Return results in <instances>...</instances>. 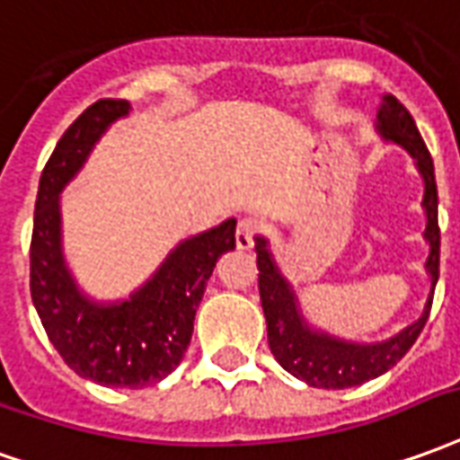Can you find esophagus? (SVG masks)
Wrapping results in <instances>:
<instances>
[{
  "instance_id": "1",
  "label": "esophagus",
  "mask_w": 460,
  "mask_h": 460,
  "mask_svg": "<svg viewBox=\"0 0 460 460\" xmlns=\"http://www.w3.org/2000/svg\"><path fill=\"white\" fill-rule=\"evenodd\" d=\"M253 236H256V221L241 219L239 226H236V246H239L241 252L252 249V246H253Z\"/></svg>"
}]
</instances>
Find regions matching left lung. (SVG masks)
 Masks as SVG:
<instances>
[{
	"mask_svg": "<svg viewBox=\"0 0 460 460\" xmlns=\"http://www.w3.org/2000/svg\"><path fill=\"white\" fill-rule=\"evenodd\" d=\"M376 129L386 141L401 144L413 156L423 176V211H426V231L423 239L429 241V259L426 271L431 276V294L420 311L419 321L398 331L386 341L356 343L336 339L326 331L311 329L298 308L296 294L284 274L279 271L269 241L256 236V266H259V294L269 331V349L274 358L291 376L306 381L314 388H351L361 386L376 376L386 374L388 368L406 356L413 341L429 321L433 288L438 281V256H441V231H438V189L433 174V159L426 144L420 139L419 127L409 114V109L396 96L384 94L381 109L376 114Z\"/></svg>",
	"mask_w": 460,
	"mask_h": 460,
	"instance_id": "1",
	"label": "left lung"
}]
</instances>
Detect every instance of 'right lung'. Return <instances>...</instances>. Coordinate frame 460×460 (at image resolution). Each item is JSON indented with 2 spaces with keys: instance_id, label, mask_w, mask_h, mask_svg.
Instances as JSON below:
<instances>
[{
  "instance_id": "add662e5",
  "label": "right lung",
  "mask_w": 460,
  "mask_h": 460,
  "mask_svg": "<svg viewBox=\"0 0 460 460\" xmlns=\"http://www.w3.org/2000/svg\"><path fill=\"white\" fill-rule=\"evenodd\" d=\"M129 109L127 99H99L54 146L34 207L29 288L64 364L102 386L144 388L181 364L208 276L221 253L236 246V219L176 243L152 279L124 301L99 304L79 291L64 261L59 194L102 134Z\"/></svg>"
}]
</instances>
